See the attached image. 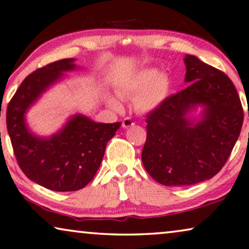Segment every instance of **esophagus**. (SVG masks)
Masks as SVG:
<instances>
[{
	"label": "esophagus",
	"instance_id": "34e87169",
	"mask_svg": "<svg viewBox=\"0 0 249 249\" xmlns=\"http://www.w3.org/2000/svg\"><path fill=\"white\" fill-rule=\"evenodd\" d=\"M134 125V122L132 121L131 118H128V117H126V118H124L123 119V123H122V126L124 127V128H128V127H131V126H133Z\"/></svg>",
	"mask_w": 249,
	"mask_h": 249
}]
</instances>
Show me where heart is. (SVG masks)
Returning a JSON list of instances; mask_svg holds the SVG:
<instances>
[{
	"mask_svg": "<svg viewBox=\"0 0 249 249\" xmlns=\"http://www.w3.org/2000/svg\"><path fill=\"white\" fill-rule=\"evenodd\" d=\"M171 90V81L167 74L159 72L158 68L148 67L132 74L126 81L117 86L121 98H135V109L140 112H152L166 100ZM112 108H121V102L114 97L108 98Z\"/></svg>",
	"mask_w": 249,
	"mask_h": 249,
	"instance_id": "1",
	"label": "heart"
}]
</instances>
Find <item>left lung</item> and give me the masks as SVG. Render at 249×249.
I'll list each match as a JSON object with an SVG mask.
<instances>
[{"label": "left lung", "instance_id": "8db88e82", "mask_svg": "<svg viewBox=\"0 0 249 249\" xmlns=\"http://www.w3.org/2000/svg\"><path fill=\"white\" fill-rule=\"evenodd\" d=\"M189 86L150 112L142 163L167 187L200 183L224 166L239 138L244 111L233 83L195 55L184 57ZM202 107L199 116L191 114Z\"/></svg>", "mask_w": 249, "mask_h": 249}]
</instances>
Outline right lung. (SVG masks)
Segmentation results:
<instances>
[{
    "label": "right lung",
    "instance_id": "1",
    "mask_svg": "<svg viewBox=\"0 0 249 249\" xmlns=\"http://www.w3.org/2000/svg\"><path fill=\"white\" fill-rule=\"evenodd\" d=\"M76 59H62L28 75L9 102L6 127L21 171L35 183L53 191H76L93 180L106 145L121 122L97 123L75 114L51 137H39L26 122L28 109L65 72L77 69Z\"/></svg>",
    "mask_w": 249,
    "mask_h": 249
}]
</instances>
